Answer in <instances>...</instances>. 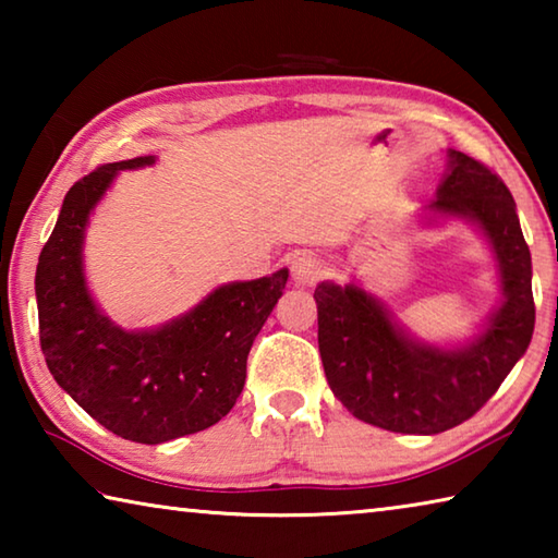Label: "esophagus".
<instances>
[{
	"instance_id": "obj_1",
	"label": "esophagus",
	"mask_w": 558,
	"mask_h": 558,
	"mask_svg": "<svg viewBox=\"0 0 558 558\" xmlns=\"http://www.w3.org/2000/svg\"><path fill=\"white\" fill-rule=\"evenodd\" d=\"M290 272L295 286L307 288V286H315L319 276H323V266H319V260L315 256H310V253H300V256L292 258Z\"/></svg>"
}]
</instances>
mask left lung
I'll return each mask as SVG.
<instances>
[{"label": "left lung", "instance_id": "left-lung-1", "mask_svg": "<svg viewBox=\"0 0 558 558\" xmlns=\"http://www.w3.org/2000/svg\"><path fill=\"white\" fill-rule=\"evenodd\" d=\"M446 157L448 169L423 216L430 226L460 219L483 233L502 290L483 329L456 344H436L415 337L354 280L315 288L329 389L359 421L411 436H436L475 415L524 356L534 332L532 256L512 194L472 157L458 149Z\"/></svg>", "mask_w": 558, "mask_h": 558}]
</instances>
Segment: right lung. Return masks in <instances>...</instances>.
Wrapping results in <instances>:
<instances>
[{
    "label": "right lung",
    "mask_w": 558,
    "mask_h": 558,
    "mask_svg": "<svg viewBox=\"0 0 558 558\" xmlns=\"http://www.w3.org/2000/svg\"><path fill=\"white\" fill-rule=\"evenodd\" d=\"M155 162V155L125 159L75 182L36 266L41 352L56 384L100 426L145 446L192 436L233 409L253 339L288 282L280 268L214 288L159 327L112 323L86 280V229L120 172Z\"/></svg>",
    "instance_id": "1"
}]
</instances>
